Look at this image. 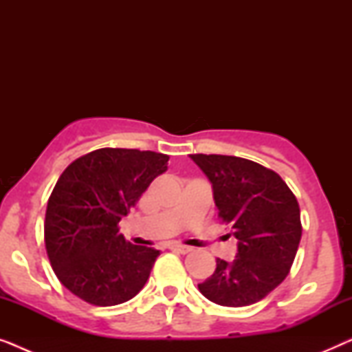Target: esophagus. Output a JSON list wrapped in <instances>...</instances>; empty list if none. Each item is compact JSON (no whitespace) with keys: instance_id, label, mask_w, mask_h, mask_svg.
I'll return each mask as SVG.
<instances>
[{"instance_id":"1","label":"esophagus","mask_w":352,"mask_h":352,"mask_svg":"<svg viewBox=\"0 0 352 352\" xmlns=\"http://www.w3.org/2000/svg\"><path fill=\"white\" fill-rule=\"evenodd\" d=\"M168 248L173 250V252L181 253V254H187V253H190V252H192V248H190V247H186V245L175 243V242H171L170 245H168Z\"/></svg>"}]
</instances>
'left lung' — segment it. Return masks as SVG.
I'll return each instance as SVG.
<instances>
[{
  "mask_svg": "<svg viewBox=\"0 0 352 352\" xmlns=\"http://www.w3.org/2000/svg\"><path fill=\"white\" fill-rule=\"evenodd\" d=\"M213 186L223 223L239 240L234 261L216 259L213 276L199 283L221 306H250L280 285L301 240L300 205L276 171L232 155H190Z\"/></svg>",
  "mask_w": 352,
  "mask_h": 352,
  "instance_id": "obj_1",
  "label": "left lung"
}]
</instances>
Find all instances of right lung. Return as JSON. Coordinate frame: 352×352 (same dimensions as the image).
<instances>
[{
    "label": "right lung",
    "mask_w": 352,
    "mask_h": 352,
    "mask_svg": "<svg viewBox=\"0 0 352 352\" xmlns=\"http://www.w3.org/2000/svg\"><path fill=\"white\" fill-rule=\"evenodd\" d=\"M165 153L98 148L72 162L47 200L45 245L57 278L94 306L131 300L160 252L124 240L118 223L158 175Z\"/></svg>",
    "instance_id": "add662e5"
}]
</instances>
